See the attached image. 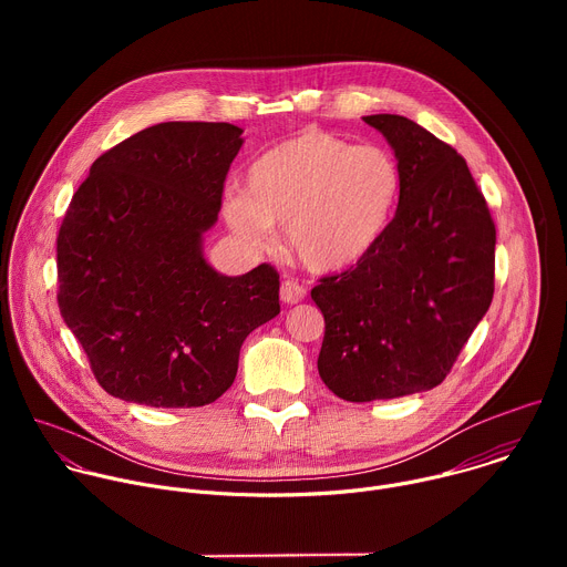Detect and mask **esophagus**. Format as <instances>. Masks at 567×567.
Here are the masks:
<instances>
[{"label": "esophagus", "mask_w": 567, "mask_h": 567, "mask_svg": "<svg viewBox=\"0 0 567 567\" xmlns=\"http://www.w3.org/2000/svg\"><path fill=\"white\" fill-rule=\"evenodd\" d=\"M307 296V289L302 285H298L296 280L287 278L282 285H280V300L287 302V305H296L300 300H305Z\"/></svg>", "instance_id": "esophagus-1"}]
</instances>
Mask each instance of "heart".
<instances>
[{
  "instance_id": "1",
  "label": "heart",
  "mask_w": 567,
  "mask_h": 567,
  "mask_svg": "<svg viewBox=\"0 0 567 567\" xmlns=\"http://www.w3.org/2000/svg\"><path fill=\"white\" fill-rule=\"evenodd\" d=\"M401 199V168L388 147L307 127L258 154L245 195L224 204L228 226L254 247L274 228L289 235L293 256L311 271L359 265L388 233Z\"/></svg>"
}]
</instances>
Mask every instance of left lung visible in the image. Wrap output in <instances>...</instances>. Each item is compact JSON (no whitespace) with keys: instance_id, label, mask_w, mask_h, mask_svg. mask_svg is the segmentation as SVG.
Segmentation results:
<instances>
[{"instance_id":"left-lung-1","label":"left lung","mask_w":567,"mask_h":567,"mask_svg":"<svg viewBox=\"0 0 567 567\" xmlns=\"http://www.w3.org/2000/svg\"><path fill=\"white\" fill-rule=\"evenodd\" d=\"M401 168V199L379 245L311 300L326 318L318 374L346 401L440 385L494 298L496 226L466 161L415 121L363 116Z\"/></svg>"}]
</instances>
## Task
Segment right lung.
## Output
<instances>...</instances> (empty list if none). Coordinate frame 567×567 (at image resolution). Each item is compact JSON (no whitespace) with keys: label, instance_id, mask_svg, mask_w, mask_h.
<instances>
[{"label":"right lung","instance_id":"1","mask_svg":"<svg viewBox=\"0 0 567 567\" xmlns=\"http://www.w3.org/2000/svg\"><path fill=\"white\" fill-rule=\"evenodd\" d=\"M230 123H158L101 154L58 233V307L112 396L195 409L221 396L239 348L280 313V276L217 274L202 237L241 147Z\"/></svg>","mask_w":567,"mask_h":567}]
</instances>
